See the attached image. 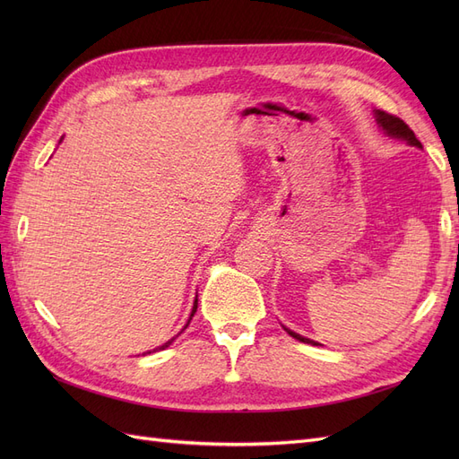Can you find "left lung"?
I'll list each match as a JSON object with an SVG mask.
<instances>
[{"mask_svg":"<svg viewBox=\"0 0 459 459\" xmlns=\"http://www.w3.org/2000/svg\"><path fill=\"white\" fill-rule=\"evenodd\" d=\"M373 117H375V122H377V126L381 128V132H383L385 135H388V137H394V140L406 142V143H408V145H411V147L423 149L421 142H420L418 137H415V134L408 128V124H406L404 120H400L398 117L388 115V113H385V110H379V108H373ZM283 329L289 333L290 337L297 339V341H300V342H308V344H314V346H317V344H319V342H316V341H312V339H308V337H302V335H299V333L290 331V329H289V327H285V325H283ZM319 346H322V344H319Z\"/></svg>","mask_w":459,"mask_h":459,"instance_id":"8db88e82","label":"left lung"}]
</instances>
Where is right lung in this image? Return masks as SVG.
Instances as JSON below:
<instances>
[{
	"mask_svg": "<svg viewBox=\"0 0 459 459\" xmlns=\"http://www.w3.org/2000/svg\"><path fill=\"white\" fill-rule=\"evenodd\" d=\"M61 142H63V137H61V140H59V143H61ZM195 312H197V297H195V302H193V308H191V316H189V319H187V324L184 325V329H187V325H189V322H191V317H193V316H195ZM184 329H182V331H184ZM182 331H179V333H182ZM179 333H178V335H179ZM178 335H176V337H178ZM176 337H174V339H176ZM174 339H170V341H166L164 344L157 346V349H152V352H157V351H164V349H169V346L172 344V341H174ZM147 354H151V352H147Z\"/></svg>",
	"mask_w": 459,
	"mask_h": 459,
	"instance_id": "right-lung-1",
	"label": "right lung"
}]
</instances>
